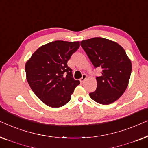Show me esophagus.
Instances as JSON below:
<instances>
[{"label": "esophagus", "mask_w": 148, "mask_h": 148, "mask_svg": "<svg viewBox=\"0 0 148 148\" xmlns=\"http://www.w3.org/2000/svg\"><path fill=\"white\" fill-rule=\"evenodd\" d=\"M86 77H87V75H86V74H83V75H82V77L80 79H79L80 82H81V83H83V82H84V80L86 79Z\"/></svg>", "instance_id": "34e87169"}]
</instances>
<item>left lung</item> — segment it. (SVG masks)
Wrapping results in <instances>:
<instances>
[{"label": "left lung", "instance_id": "obj_1", "mask_svg": "<svg viewBox=\"0 0 148 148\" xmlns=\"http://www.w3.org/2000/svg\"><path fill=\"white\" fill-rule=\"evenodd\" d=\"M81 46L95 68H102L96 77L97 88L90 96L101 104H110L118 100L126 90L132 64L125 50L116 42L103 38L83 40Z\"/></svg>", "mask_w": 148, "mask_h": 148}]
</instances>
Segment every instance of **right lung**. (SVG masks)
Wrapping results in <instances>:
<instances>
[{"label":"right lung","instance_id":"right-lung-1","mask_svg":"<svg viewBox=\"0 0 148 148\" xmlns=\"http://www.w3.org/2000/svg\"><path fill=\"white\" fill-rule=\"evenodd\" d=\"M79 42L57 40L40 47L25 64L26 78L38 98L52 108L65 105L80 84L73 77L68 60Z\"/></svg>","mask_w":148,"mask_h":148}]
</instances>
